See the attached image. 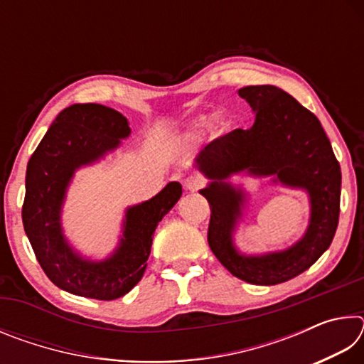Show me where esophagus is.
Instances as JSON below:
<instances>
[{
	"instance_id": "34e87169",
	"label": "esophagus",
	"mask_w": 364,
	"mask_h": 364,
	"mask_svg": "<svg viewBox=\"0 0 364 364\" xmlns=\"http://www.w3.org/2000/svg\"><path fill=\"white\" fill-rule=\"evenodd\" d=\"M202 184H204V180H202V178H199V176H188L186 180H184L183 186H184V189H186V191H191V193H194V191L199 189Z\"/></svg>"
}]
</instances>
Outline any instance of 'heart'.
<instances>
[{"label":"heart","instance_id":"b5f03b06","mask_svg":"<svg viewBox=\"0 0 364 364\" xmlns=\"http://www.w3.org/2000/svg\"><path fill=\"white\" fill-rule=\"evenodd\" d=\"M202 123H204V119H202V117H197V119L193 122V130H196L197 127H200ZM213 123H215V128H217L218 132L223 133L226 130H230L231 117H230V114L226 112V110H220V112L215 115Z\"/></svg>","mask_w":364,"mask_h":364}]
</instances>
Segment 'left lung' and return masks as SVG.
<instances>
[{"instance_id":"1","label":"left lung","mask_w":364,"mask_h":364,"mask_svg":"<svg viewBox=\"0 0 364 364\" xmlns=\"http://www.w3.org/2000/svg\"><path fill=\"white\" fill-rule=\"evenodd\" d=\"M255 114L249 130H234L205 146L194 167L208 178L199 193L210 204L208 245L232 276L257 286H274L304 273L334 239L341 212V165L315 114L273 85L237 91ZM234 174L269 176L272 182L305 190L311 220L299 241L284 251L244 255L233 244L247 193Z\"/></svg>"}]
</instances>
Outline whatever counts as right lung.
Returning <instances> with one entry per match:
<instances>
[{
    "label": "right lung",
    "instance_id": "add662e5",
    "mask_svg": "<svg viewBox=\"0 0 364 364\" xmlns=\"http://www.w3.org/2000/svg\"><path fill=\"white\" fill-rule=\"evenodd\" d=\"M130 123L101 104H73L59 112L32 154L26 175L23 230L43 271L59 289L80 297L114 300L143 278L159 221L181 197L171 181L149 200L127 207L112 254L95 260L65 237L63 207L75 171L100 162L130 136Z\"/></svg>",
    "mask_w": 364,
    "mask_h": 364
}]
</instances>
